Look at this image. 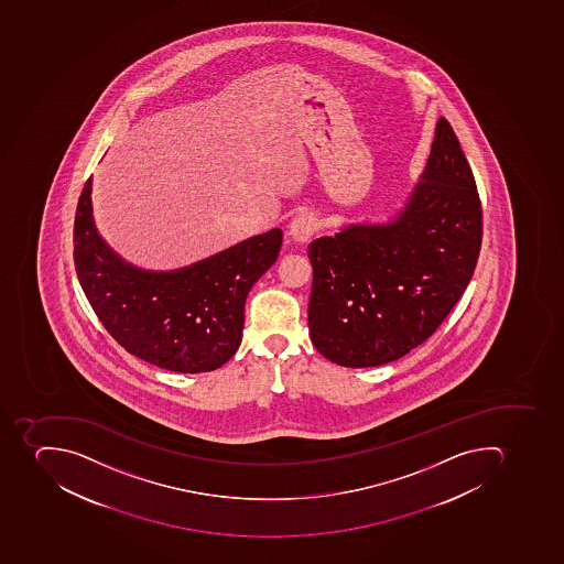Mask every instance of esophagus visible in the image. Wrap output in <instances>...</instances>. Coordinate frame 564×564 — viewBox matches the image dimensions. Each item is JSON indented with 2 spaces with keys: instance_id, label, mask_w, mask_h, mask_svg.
Here are the masks:
<instances>
[{
  "instance_id": "esophagus-1",
  "label": "esophagus",
  "mask_w": 564,
  "mask_h": 564,
  "mask_svg": "<svg viewBox=\"0 0 564 564\" xmlns=\"http://www.w3.org/2000/svg\"><path fill=\"white\" fill-rule=\"evenodd\" d=\"M319 229V220L312 214H300L289 226V236L297 243H306Z\"/></svg>"
}]
</instances>
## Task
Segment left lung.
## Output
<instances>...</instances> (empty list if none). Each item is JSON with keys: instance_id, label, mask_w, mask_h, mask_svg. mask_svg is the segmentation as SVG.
<instances>
[{"instance_id": "obj_1", "label": "left lung", "mask_w": 564, "mask_h": 564, "mask_svg": "<svg viewBox=\"0 0 564 564\" xmlns=\"http://www.w3.org/2000/svg\"><path fill=\"white\" fill-rule=\"evenodd\" d=\"M422 180L393 223L350 226L308 247V329L333 364L378 367L408 355L440 328L475 273L484 209L443 116Z\"/></svg>"}]
</instances>
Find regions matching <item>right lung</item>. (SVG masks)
I'll return each mask as SVG.
<instances>
[{"label": "right lung", "mask_w": 564, "mask_h": 564, "mask_svg": "<svg viewBox=\"0 0 564 564\" xmlns=\"http://www.w3.org/2000/svg\"><path fill=\"white\" fill-rule=\"evenodd\" d=\"M91 177L74 223L77 279L107 333L130 355L171 372H209L240 347L245 300L279 258L282 231L253 236L183 270L121 261L95 229Z\"/></svg>", "instance_id": "1"}]
</instances>
